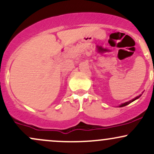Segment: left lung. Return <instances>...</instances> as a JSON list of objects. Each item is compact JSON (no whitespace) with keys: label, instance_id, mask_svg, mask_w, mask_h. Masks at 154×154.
Returning a JSON list of instances; mask_svg holds the SVG:
<instances>
[{"label":"left lung","instance_id":"left-lung-1","mask_svg":"<svg viewBox=\"0 0 154 154\" xmlns=\"http://www.w3.org/2000/svg\"><path fill=\"white\" fill-rule=\"evenodd\" d=\"M140 96H141V95H140L139 96H137V97H136V98H134V99H132V100H129V101H128V102H125V103H122V104H121V105H119V107H123V106H125L128 105V104H130V103H132V102H133L134 100H135L136 99H137V98H139L140 97Z\"/></svg>","mask_w":154,"mask_h":154}]
</instances>
